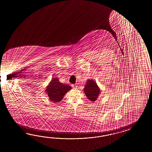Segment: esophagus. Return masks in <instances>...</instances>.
Segmentation results:
<instances>
[{"instance_id": "obj_1", "label": "esophagus", "mask_w": 152, "mask_h": 152, "mask_svg": "<svg viewBox=\"0 0 152 152\" xmlns=\"http://www.w3.org/2000/svg\"><path fill=\"white\" fill-rule=\"evenodd\" d=\"M72 88H74V89L77 88V85H72Z\"/></svg>"}]
</instances>
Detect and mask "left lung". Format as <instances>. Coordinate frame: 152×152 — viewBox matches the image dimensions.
I'll return each mask as SVG.
<instances>
[{
	"mask_svg": "<svg viewBox=\"0 0 152 152\" xmlns=\"http://www.w3.org/2000/svg\"><path fill=\"white\" fill-rule=\"evenodd\" d=\"M84 92L89 100L94 102L99 94L100 89L95 82L88 80L84 88Z\"/></svg>",
	"mask_w": 152,
	"mask_h": 152,
	"instance_id": "1",
	"label": "left lung"
}]
</instances>
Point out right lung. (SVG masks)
<instances>
[{"label": "right lung", "instance_id": "add662e5", "mask_svg": "<svg viewBox=\"0 0 152 152\" xmlns=\"http://www.w3.org/2000/svg\"><path fill=\"white\" fill-rule=\"evenodd\" d=\"M71 89V87L68 85H63L60 83L58 78H53L46 89L49 98L52 102H59L63 99L65 93Z\"/></svg>", "mask_w": 152, "mask_h": 152}]
</instances>
